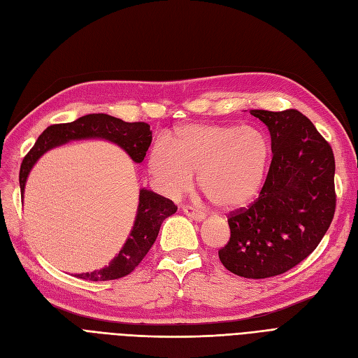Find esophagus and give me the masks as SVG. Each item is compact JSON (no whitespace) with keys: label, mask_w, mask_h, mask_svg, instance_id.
Wrapping results in <instances>:
<instances>
[{"label":"esophagus","mask_w":358,"mask_h":358,"mask_svg":"<svg viewBox=\"0 0 358 358\" xmlns=\"http://www.w3.org/2000/svg\"><path fill=\"white\" fill-rule=\"evenodd\" d=\"M182 211H184V214L189 215L190 218H193V220H198V222H201V220H203V218H205V214H203L202 211L196 210L194 206H190V205L182 206Z\"/></svg>","instance_id":"34e87169"}]
</instances>
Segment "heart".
I'll return each instance as SVG.
<instances>
[{"label": "heart", "instance_id": "b5f03b06", "mask_svg": "<svg viewBox=\"0 0 358 358\" xmlns=\"http://www.w3.org/2000/svg\"><path fill=\"white\" fill-rule=\"evenodd\" d=\"M271 148L262 132L227 124H190L150 150L148 171L168 196L190 190L193 176L218 208L236 210L259 194Z\"/></svg>", "mask_w": 358, "mask_h": 358}]
</instances>
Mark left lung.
Wrapping results in <instances>:
<instances>
[{
	"label": "left lung",
	"instance_id": "obj_1",
	"mask_svg": "<svg viewBox=\"0 0 358 358\" xmlns=\"http://www.w3.org/2000/svg\"><path fill=\"white\" fill-rule=\"evenodd\" d=\"M250 113L268 126L273 156L259 198L229 213L218 257L232 273L260 280L294 268L326 235L336 210L334 156L301 111Z\"/></svg>",
	"mask_w": 358,
	"mask_h": 358
}]
</instances>
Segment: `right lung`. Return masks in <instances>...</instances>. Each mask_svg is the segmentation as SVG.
I'll return each instance as SVG.
<instances>
[{"label":"right lung","instance_id":"1","mask_svg":"<svg viewBox=\"0 0 358 358\" xmlns=\"http://www.w3.org/2000/svg\"><path fill=\"white\" fill-rule=\"evenodd\" d=\"M82 138H106L108 141L119 144L134 162L140 164L144 160L145 152L152 143V131H150V124L144 122L129 123L108 116V114H87L71 123L50 124L22 160L19 172L22 196H24L29 171L43 153L66 141L82 140ZM176 211L177 205L171 199L152 190H140L135 224L117 257H114L107 268L76 276L89 281H110L129 275L155 244L160 224Z\"/></svg>","mask_w":358,"mask_h":358}]
</instances>
